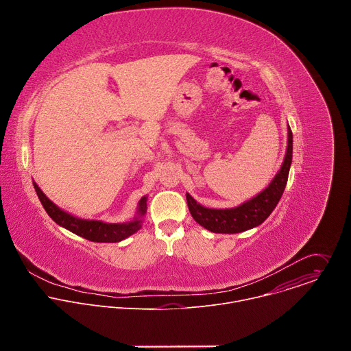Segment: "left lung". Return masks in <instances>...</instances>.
Segmentation results:
<instances>
[{"mask_svg": "<svg viewBox=\"0 0 351 351\" xmlns=\"http://www.w3.org/2000/svg\"><path fill=\"white\" fill-rule=\"evenodd\" d=\"M293 157V133L287 125V148L280 169L268 187L233 208H207L186 193L187 207L194 221L214 233H240L261 225L275 210L287 183Z\"/></svg>", "mask_w": 351, "mask_h": 351, "instance_id": "8db88e82", "label": "left lung"}]
</instances>
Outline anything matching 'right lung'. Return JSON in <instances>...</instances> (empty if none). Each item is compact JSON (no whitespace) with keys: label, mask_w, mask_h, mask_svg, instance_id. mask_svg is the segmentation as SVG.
Here are the masks:
<instances>
[{"label":"right lung","mask_w":351,"mask_h":351,"mask_svg":"<svg viewBox=\"0 0 351 351\" xmlns=\"http://www.w3.org/2000/svg\"><path fill=\"white\" fill-rule=\"evenodd\" d=\"M34 190L40 198V202L45 210V213L49 215L56 223L60 226L68 229L69 232L84 237L90 241L95 243H118L121 240H125L126 237L132 236L143 226V219L147 213V195L141 197L137 204L136 215L133 219L122 223H110L97 219H83L79 217H75L62 208H60L56 203L49 199L43 190L37 186V183L33 182Z\"/></svg>","instance_id":"obj_1"}]
</instances>
